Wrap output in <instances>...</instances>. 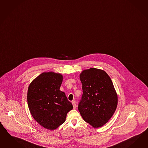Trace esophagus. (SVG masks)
<instances>
[{
    "label": "esophagus",
    "instance_id": "esophagus-1",
    "mask_svg": "<svg viewBox=\"0 0 148 148\" xmlns=\"http://www.w3.org/2000/svg\"><path fill=\"white\" fill-rule=\"evenodd\" d=\"M72 104H73V108L74 109H75L76 108V102L75 101H72Z\"/></svg>",
    "mask_w": 148,
    "mask_h": 148
}]
</instances>
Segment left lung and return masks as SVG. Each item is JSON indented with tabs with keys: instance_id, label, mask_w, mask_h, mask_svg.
Listing matches in <instances>:
<instances>
[{
	"instance_id": "left-lung-1",
	"label": "left lung",
	"mask_w": 148,
	"mask_h": 148,
	"mask_svg": "<svg viewBox=\"0 0 148 148\" xmlns=\"http://www.w3.org/2000/svg\"><path fill=\"white\" fill-rule=\"evenodd\" d=\"M83 94L78 106L84 121L101 127L116 110L118 97L110 77L103 70L91 68L81 73Z\"/></svg>"
}]
</instances>
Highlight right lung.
<instances>
[{"label":"right lung","mask_w":148,"mask_h":148,"mask_svg":"<svg viewBox=\"0 0 148 148\" xmlns=\"http://www.w3.org/2000/svg\"><path fill=\"white\" fill-rule=\"evenodd\" d=\"M63 76L44 72L32 81L27 91V103L34 119L44 128L55 130L66 121L73 108L65 93L60 90Z\"/></svg>","instance_id":"1"}]
</instances>
